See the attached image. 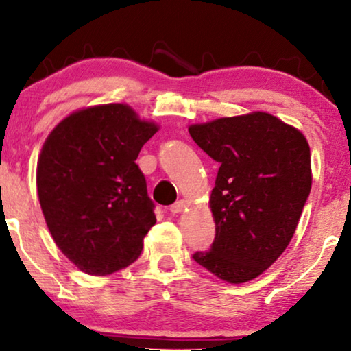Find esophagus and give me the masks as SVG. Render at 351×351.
I'll return each mask as SVG.
<instances>
[{
    "label": "esophagus",
    "mask_w": 351,
    "mask_h": 351,
    "mask_svg": "<svg viewBox=\"0 0 351 351\" xmlns=\"http://www.w3.org/2000/svg\"><path fill=\"white\" fill-rule=\"evenodd\" d=\"M185 208H186V201L185 199H179V201H177V203H174V204L171 206L169 210H171L172 214H180Z\"/></svg>",
    "instance_id": "34e87169"
}]
</instances>
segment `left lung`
Returning <instances> with one entry per match:
<instances>
[{"mask_svg": "<svg viewBox=\"0 0 351 351\" xmlns=\"http://www.w3.org/2000/svg\"><path fill=\"white\" fill-rule=\"evenodd\" d=\"M189 132L220 166L209 199L214 243L193 258L232 285L251 281L294 237L311 190L308 142L263 112L191 124Z\"/></svg>", "mask_w": 351, "mask_h": 351, "instance_id": "left-lung-1", "label": "left lung"}]
</instances>
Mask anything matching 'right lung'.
<instances>
[{"label": "right lung", "instance_id": "add662e5", "mask_svg": "<svg viewBox=\"0 0 351 351\" xmlns=\"http://www.w3.org/2000/svg\"><path fill=\"white\" fill-rule=\"evenodd\" d=\"M158 131L124 104L71 113L47 136L36 189L57 247L88 275L105 276L136 261L156 222L136 160Z\"/></svg>", "mask_w": 351, "mask_h": 351}]
</instances>
